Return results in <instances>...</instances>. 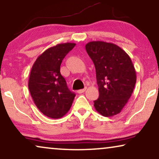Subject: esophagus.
I'll list each match as a JSON object with an SVG mask.
<instances>
[{
	"instance_id": "34e87169",
	"label": "esophagus",
	"mask_w": 159,
	"mask_h": 159,
	"mask_svg": "<svg viewBox=\"0 0 159 159\" xmlns=\"http://www.w3.org/2000/svg\"><path fill=\"white\" fill-rule=\"evenodd\" d=\"M86 90V88H84V89H81V90H79L77 91V93H80V94H81V93H84V91Z\"/></svg>"
}]
</instances>
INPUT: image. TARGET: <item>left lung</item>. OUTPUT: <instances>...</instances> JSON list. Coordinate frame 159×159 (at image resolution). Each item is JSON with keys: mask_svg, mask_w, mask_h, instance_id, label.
<instances>
[{"mask_svg": "<svg viewBox=\"0 0 159 159\" xmlns=\"http://www.w3.org/2000/svg\"><path fill=\"white\" fill-rule=\"evenodd\" d=\"M85 49L96 71L99 98L95 110L108 117L119 114L131 97L136 71L129 55L118 45L103 41L87 43Z\"/></svg>", "mask_w": 159, "mask_h": 159, "instance_id": "1", "label": "left lung"}]
</instances>
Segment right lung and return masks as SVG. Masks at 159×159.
I'll return each instance as SVG.
<instances>
[{
    "mask_svg": "<svg viewBox=\"0 0 159 159\" xmlns=\"http://www.w3.org/2000/svg\"><path fill=\"white\" fill-rule=\"evenodd\" d=\"M75 45L66 43L49 48L38 56L30 71L28 88L32 100L40 112L49 118L64 116L72 105L75 94L69 90L60 66Z\"/></svg>",
    "mask_w": 159,
    "mask_h": 159,
    "instance_id": "obj_1",
    "label": "right lung"
}]
</instances>
